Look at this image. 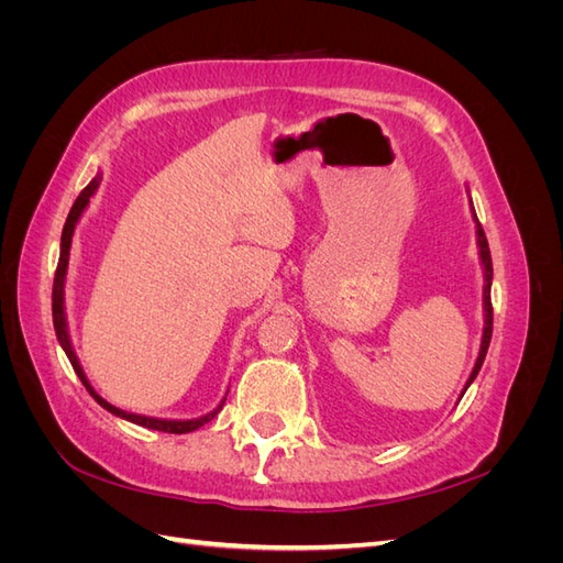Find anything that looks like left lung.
<instances>
[{
    "label": "left lung",
    "mask_w": 563,
    "mask_h": 563,
    "mask_svg": "<svg viewBox=\"0 0 563 563\" xmlns=\"http://www.w3.org/2000/svg\"><path fill=\"white\" fill-rule=\"evenodd\" d=\"M476 220V234H479V249H482V263H484V272H486V284H484V310H486V327H484V338H482V350L479 356H476V364L472 368V376L465 385V389L472 385V380L476 378V373H479L484 360H486V352H488V343H490V333H493V305H490V279H493V263H490V251H488V242H486V234L484 228L479 223V218L474 216ZM465 395V391H463Z\"/></svg>",
    "instance_id": "8db88e82"
}]
</instances>
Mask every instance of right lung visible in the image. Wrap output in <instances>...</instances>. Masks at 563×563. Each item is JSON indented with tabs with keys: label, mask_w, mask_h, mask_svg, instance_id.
<instances>
[{
	"label": "right lung",
	"mask_w": 563,
	"mask_h": 563,
	"mask_svg": "<svg viewBox=\"0 0 563 563\" xmlns=\"http://www.w3.org/2000/svg\"><path fill=\"white\" fill-rule=\"evenodd\" d=\"M100 180H103V178L96 176V178L79 192V197H77L75 203H73L70 213H67L65 228H63V236H60V258H58V267H56V277H54V294H51V300H54V302H51V310H54V329H56V335H58V343H60V347L65 350L67 360H70L75 373L79 376V380L84 383V387H87L89 395H91L100 406L108 408L110 413H114V416H119V418H124V420H131V422H135V424H141V428L159 430V432H168V434L195 432V430L201 428L203 422H209L211 418H216L225 401H220V406L216 408L213 413L203 416V418H197V420H159V418H145V416L126 413V411H122V408H117V406L108 404L103 397L96 395L93 387H91L89 380H87V376H84V371H81V366H79V362H77V354H75V350H73V345H70V335H67V323H65V312H63V284H65V272H67V258H70V244H73V232H75L77 220H79L81 211L87 209V203H89L91 195L98 190Z\"/></svg>",
	"instance_id": "1"
}]
</instances>
